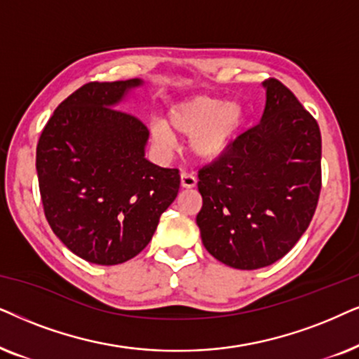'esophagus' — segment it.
<instances>
[{"instance_id": "1", "label": "esophagus", "mask_w": 359, "mask_h": 359, "mask_svg": "<svg viewBox=\"0 0 359 359\" xmlns=\"http://www.w3.org/2000/svg\"><path fill=\"white\" fill-rule=\"evenodd\" d=\"M180 185L184 189H194L197 185V177L192 172H180Z\"/></svg>"}]
</instances>
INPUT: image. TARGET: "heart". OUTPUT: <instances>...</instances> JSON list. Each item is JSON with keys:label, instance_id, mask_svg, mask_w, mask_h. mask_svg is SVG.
Instances as JSON below:
<instances>
[{"label": "heart", "instance_id": "1", "mask_svg": "<svg viewBox=\"0 0 359 359\" xmlns=\"http://www.w3.org/2000/svg\"><path fill=\"white\" fill-rule=\"evenodd\" d=\"M243 119L236 102L222 103L212 97H197L175 104L167 114V123L151 126L152 142L162 151L170 149L174 135L190 136L189 147L198 159H213L222 152Z\"/></svg>", "mask_w": 359, "mask_h": 359}]
</instances>
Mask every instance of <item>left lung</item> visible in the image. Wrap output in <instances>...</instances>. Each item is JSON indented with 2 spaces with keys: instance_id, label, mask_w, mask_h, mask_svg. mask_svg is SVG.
Listing matches in <instances>:
<instances>
[{
  "instance_id": "1",
  "label": "left lung",
  "mask_w": 359,
  "mask_h": 359,
  "mask_svg": "<svg viewBox=\"0 0 359 359\" xmlns=\"http://www.w3.org/2000/svg\"><path fill=\"white\" fill-rule=\"evenodd\" d=\"M262 85L261 121L198 169L203 246L223 264L246 271L271 266L292 250L322 189L317 119L277 79Z\"/></svg>"
}]
</instances>
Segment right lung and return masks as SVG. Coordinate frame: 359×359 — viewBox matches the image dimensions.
Here are the masks:
<instances>
[{
    "mask_svg": "<svg viewBox=\"0 0 359 359\" xmlns=\"http://www.w3.org/2000/svg\"><path fill=\"white\" fill-rule=\"evenodd\" d=\"M137 85V79L85 83L57 107L37 142L47 222L74 255L93 264L140 255L180 187L179 169L144 157L146 124L113 108Z\"/></svg>",
    "mask_w": 359,
    "mask_h": 359,
    "instance_id": "right-lung-1",
    "label": "right lung"
}]
</instances>
